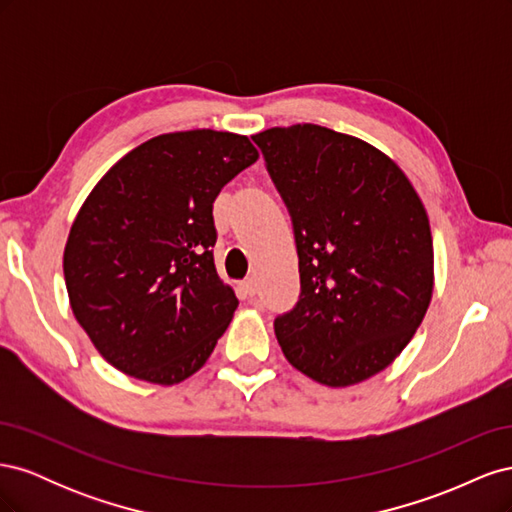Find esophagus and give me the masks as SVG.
Returning a JSON list of instances; mask_svg holds the SVG:
<instances>
[{
    "label": "esophagus",
    "instance_id": "obj_1",
    "mask_svg": "<svg viewBox=\"0 0 512 512\" xmlns=\"http://www.w3.org/2000/svg\"><path fill=\"white\" fill-rule=\"evenodd\" d=\"M241 288H243V292L247 294V297H254V294H256V284H254V280H245V282L241 284Z\"/></svg>",
    "mask_w": 512,
    "mask_h": 512
}]
</instances>
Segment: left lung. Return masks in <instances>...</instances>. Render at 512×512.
Returning <instances> with one entry per match:
<instances>
[{
	"instance_id": "obj_1",
	"label": "left lung",
	"mask_w": 512,
	"mask_h": 512,
	"mask_svg": "<svg viewBox=\"0 0 512 512\" xmlns=\"http://www.w3.org/2000/svg\"><path fill=\"white\" fill-rule=\"evenodd\" d=\"M290 211L301 297L275 318L292 367L331 389L389 367L433 294L423 200L386 153L316 123L252 136Z\"/></svg>"
}]
</instances>
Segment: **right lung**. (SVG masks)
Returning <instances> with one entry per match:
<instances>
[{
	"instance_id": "1",
	"label": "right lung",
	"mask_w": 512,
	"mask_h": 512,
	"mask_svg": "<svg viewBox=\"0 0 512 512\" xmlns=\"http://www.w3.org/2000/svg\"><path fill=\"white\" fill-rule=\"evenodd\" d=\"M258 160L250 138L188 130L126 153L89 192L64 250L70 307L123 374L179 384L239 305L215 271L213 200Z\"/></svg>"
}]
</instances>
